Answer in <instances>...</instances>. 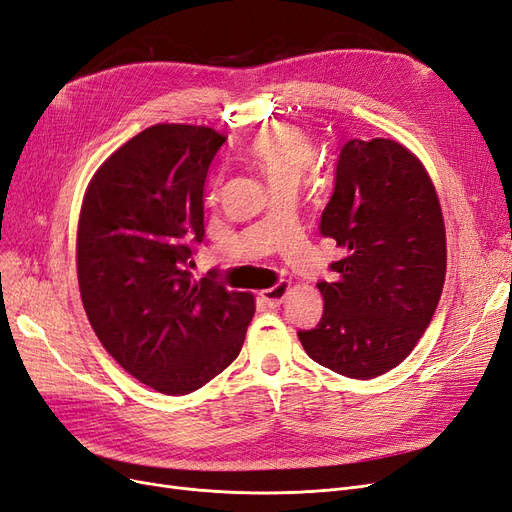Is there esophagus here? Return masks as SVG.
<instances>
[{
    "instance_id": "obj_1",
    "label": "esophagus",
    "mask_w": 512,
    "mask_h": 512,
    "mask_svg": "<svg viewBox=\"0 0 512 512\" xmlns=\"http://www.w3.org/2000/svg\"><path fill=\"white\" fill-rule=\"evenodd\" d=\"M287 293H289V285H287V282H278V285H274L272 289L261 291V299L266 301V304H268L270 308H278V306L282 304V301H285Z\"/></svg>"
}]
</instances>
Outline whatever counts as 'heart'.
Returning <instances> with one entry per match:
<instances>
[{
  "mask_svg": "<svg viewBox=\"0 0 512 512\" xmlns=\"http://www.w3.org/2000/svg\"><path fill=\"white\" fill-rule=\"evenodd\" d=\"M249 156L272 189L282 185L297 187L301 175L314 162V145L301 128L278 122L257 132Z\"/></svg>",
  "mask_w": 512,
  "mask_h": 512,
  "instance_id": "b5f03b06",
  "label": "heart"
}]
</instances>
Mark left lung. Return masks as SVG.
<instances>
[{
    "label": "left lung",
    "mask_w": 512,
    "mask_h": 512,
    "mask_svg": "<svg viewBox=\"0 0 512 512\" xmlns=\"http://www.w3.org/2000/svg\"><path fill=\"white\" fill-rule=\"evenodd\" d=\"M320 234L346 257L316 285L323 318L299 342L318 365L371 380L411 354L443 293L445 223L424 164L390 139L348 141Z\"/></svg>",
    "instance_id": "8db88e82"
}]
</instances>
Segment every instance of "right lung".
Returning a JSON list of instances; mask_svg holds the SVG:
<instances>
[{"mask_svg":"<svg viewBox=\"0 0 512 512\" xmlns=\"http://www.w3.org/2000/svg\"><path fill=\"white\" fill-rule=\"evenodd\" d=\"M227 137L156 124L132 137L88 183L78 223V282L103 348L132 377L181 396L211 382L244 344L251 293L215 270L194 280L204 240V181Z\"/></svg>","mask_w":512,"mask_h":512,"instance_id":"right-lung-1","label":"right lung"}]
</instances>
